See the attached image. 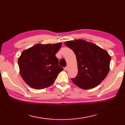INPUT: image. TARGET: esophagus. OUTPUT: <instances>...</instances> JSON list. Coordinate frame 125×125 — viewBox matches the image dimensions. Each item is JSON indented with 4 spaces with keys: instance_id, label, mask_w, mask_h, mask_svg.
I'll return each mask as SVG.
<instances>
[{
    "instance_id": "obj_1",
    "label": "esophagus",
    "mask_w": 125,
    "mask_h": 125,
    "mask_svg": "<svg viewBox=\"0 0 125 125\" xmlns=\"http://www.w3.org/2000/svg\"><path fill=\"white\" fill-rule=\"evenodd\" d=\"M64 69H65L66 71H67V70H68V67L66 66V67H65V68H64Z\"/></svg>"
}]
</instances>
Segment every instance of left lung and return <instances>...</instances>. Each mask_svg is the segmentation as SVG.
Returning a JSON list of instances; mask_svg holds the SVG:
<instances>
[{
  "instance_id": "obj_1",
  "label": "left lung",
  "mask_w": 125,
  "mask_h": 125,
  "mask_svg": "<svg viewBox=\"0 0 125 125\" xmlns=\"http://www.w3.org/2000/svg\"><path fill=\"white\" fill-rule=\"evenodd\" d=\"M65 45L75 52L77 61L78 73L71 80L83 89L97 87L109 73L111 57L106 50L82 39L67 41Z\"/></svg>"
}]
</instances>
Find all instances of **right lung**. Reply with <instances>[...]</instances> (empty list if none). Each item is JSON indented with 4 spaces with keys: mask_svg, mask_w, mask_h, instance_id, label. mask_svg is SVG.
<instances>
[{
    "mask_svg": "<svg viewBox=\"0 0 125 125\" xmlns=\"http://www.w3.org/2000/svg\"><path fill=\"white\" fill-rule=\"evenodd\" d=\"M61 43L37 44L22 52L18 60L20 73L28 85L37 89L49 87L64 69L55 54Z\"/></svg>",
    "mask_w": 125,
    "mask_h": 125,
    "instance_id": "obj_1",
    "label": "right lung"
}]
</instances>
